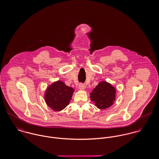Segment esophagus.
Listing matches in <instances>:
<instances>
[{
  "instance_id": "34e87169",
  "label": "esophagus",
  "mask_w": 159,
  "mask_h": 159,
  "mask_svg": "<svg viewBox=\"0 0 159 159\" xmlns=\"http://www.w3.org/2000/svg\"><path fill=\"white\" fill-rule=\"evenodd\" d=\"M85 88H86L85 84H84L83 83H80V84H79V89L80 90H84L85 89Z\"/></svg>"
}]
</instances>
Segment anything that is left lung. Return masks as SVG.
Wrapping results in <instances>:
<instances>
[{
  "label": "left lung",
  "mask_w": 159,
  "mask_h": 159,
  "mask_svg": "<svg viewBox=\"0 0 159 159\" xmlns=\"http://www.w3.org/2000/svg\"><path fill=\"white\" fill-rule=\"evenodd\" d=\"M116 92V89L110 83L101 81L91 92L90 98L98 108L105 110L113 104Z\"/></svg>",
  "instance_id": "8db88e82"
}]
</instances>
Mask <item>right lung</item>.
<instances>
[{
    "instance_id": "right-lung-1",
    "label": "right lung",
    "mask_w": 159,
    "mask_h": 159,
    "mask_svg": "<svg viewBox=\"0 0 159 159\" xmlns=\"http://www.w3.org/2000/svg\"><path fill=\"white\" fill-rule=\"evenodd\" d=\"M74 89L57 81L51 84L47 88L45 93V100L47 105L56 111L64 110L72 97Z\"/></svg>"
}]
</instances>
